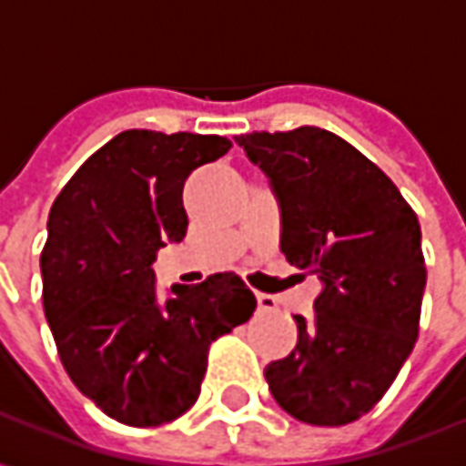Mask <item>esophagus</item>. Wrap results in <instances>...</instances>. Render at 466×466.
I'll use <instances>...</instances> for the list:
<instances>
[{"label":"esophagus","mask_w":466,"mask_h":466,"mask_svg":"<svg viewBox=\"0 0 466 466\" xmlns=\"http://www.w3.org/2000/svg\"><path fill=\"white\" fill-rule=\"evenodd\" d=\"M257 304H259V309H262V312H269V309L277 307L274 297H269V294H257Z\"/></svg>","instance_id":"1"}]
</instances>
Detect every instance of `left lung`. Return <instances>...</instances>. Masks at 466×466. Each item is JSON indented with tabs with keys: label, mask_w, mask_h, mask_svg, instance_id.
<instances>
[{
	"label": "left lung",
	"mask_w": 466,
	"mask_h": 466,
	"mask_svg": "<svg viewBox=\"0 0 466 466\" xmlns=\"http://www.w3.org/2000/svg\"><path fill=\"white\" fill-rule=\"evenodd\" d=\"M234 142L279 199L284 257L322 282L312 319L294 317L292 354L264 370L269 391L294 420L350 424L384 397L420 334L427 267L417 214L377 164L327 129Z\"/></svg>",
	"instance_id": "obj_1"
}]
</instances>
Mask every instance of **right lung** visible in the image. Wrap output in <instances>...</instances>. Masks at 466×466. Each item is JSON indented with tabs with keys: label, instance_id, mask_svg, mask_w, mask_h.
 Instances as JSON below:
<instances>
[{
	"label": "right lung",
	"instance_id": "1",
	"mask_svg": "<svg viewBox=\"0 0 466 466\" xmlns=\"http://www.w3.org/2000/svg\"><path fill=\"white\" fill-rule=\"evenodd\" d=\"M232 142L217 134L127 129L96 149L52 204L42 299L59 360L106 417L159 427L202 390L209 344L252 317L257 299L234 272L157 299L152 264L182 242L187 177Z\"/></svg>",
	"mask_w": 466,
	"mask_h": 466
}]
</instances>
